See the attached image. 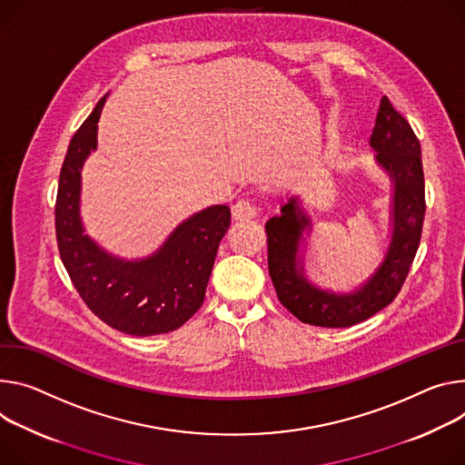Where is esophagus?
I'll return each instance as SVG.
<instances>
[{
	"instance_id": "obj_1",
	"label": "esophagus",
	"mask_w": 465,
	"mask_h": 465,
	"mask_svg": "<svg viewBox=\"0 0 465 465\" xmlns=\"http://www.w3.org/2000/svg\"><path fill=\"white\" fill-rule=\"evenodd\" d=\"M232 215H233L235 221H241V223L242 221H252V219H256V215H258V207L252 203L250 200H239L232 209Z\"/></svg>"
}]
</instances>
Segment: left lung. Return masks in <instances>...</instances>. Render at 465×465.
<instances>
[{"instance_id":"1","label":"left lung","mask_w":465,"mask_h":465,"mask_svg":"<svg viewBox=\"0 0 465 465\" xmlns=\"http://www.w3.org/2000/svg\"><path fill=\"white\" fill-rule=\"evenodd\" d=\"M374 164L390 182V228L382 258L352 289L335 291L308 274L313 221L304 198L289 194L265 224L269 274L278 301L302 322L345 328L384 310L401 291L415 258L425 219V176L420 144L410 124L384 96L369 139Z\"/></svg>"}]
</instances>
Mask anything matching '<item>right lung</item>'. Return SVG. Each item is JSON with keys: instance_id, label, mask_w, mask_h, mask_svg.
I'll return each instance as SVG.
<instances>
[{"instance_id": "right-lung-1", "label": "right lung", "mask_w": 465, "mask_h": 465, "mask_svg": "<svg viewBox=\"0 0 465 465\" xmlns=\"http://www.w3.org/2000/svg\"><path fill=\"white\" fill-rule=\"evenodd\" d=\"M107 94L70 141L57 189L55 232L61 260L85 304L111 328L130 335L178 330L202 306L215 256L232 221L228 205H209L180 223L146 258L111 254L81 217V173L98 148Z\"/></svg>"}]
</instances>
